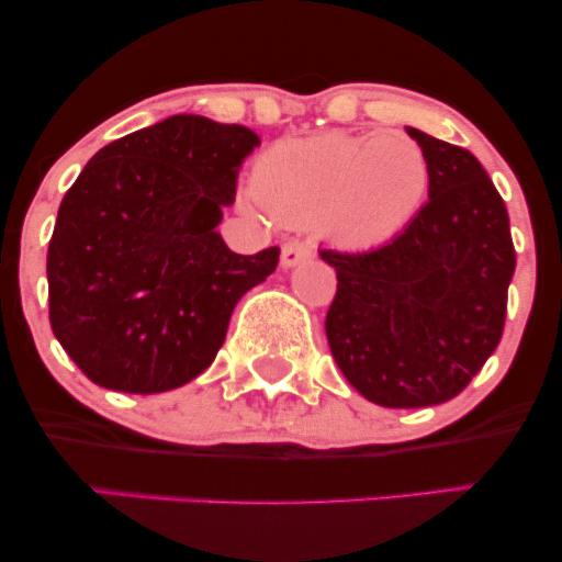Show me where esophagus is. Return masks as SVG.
Instances as JSON below:
<instances>
[{"label":"esophagus","instance_id":"1","mask_svg":"<svg viewBox=\"0 0 562 562\" xmlns=\"http://www.w3.org/2000/svg\"><path fill=\"white\" fill-rule=\"evenodd\" d=\"M308 256H312V245L301 240H290L282 245V267H295V263L308 259Z\"/></svg>","mask_w":562,"mask_h":562}]
</instances>
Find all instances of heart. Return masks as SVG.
<instances>
[{
	"mask_svg": "<svg viewBox=\"0 0 562 562\" xmlns=\"http://www.w3.org/2000/svg\"><path fill=\"white\" fill-rule=\"evenodd\" d=\"M428 158L406 134H322L280 142L259 158L254 195L293 227L325 224L340 243L370 248L391 240L428 192Z\"/></svg>",
	"mask_w": 562,
	"mask_h": 562,
	"instance_id": "1",
	"label": "heart"
}]
</instances>
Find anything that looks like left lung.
<instances>
[{
	"label": "left lung",
	"mask_w": 562,
	"mask_h": 562,
	"mask_svg": "<svg viewBox=\"0 0 562 562\" xmlns=\"http://www.w3.org/2000/svg\"><path fill=\"white\" fill-rule=\"evenodd\" d=\"M428 158V203L380 248H322L338 288L325 333L364 398L415 409L454 398L499 346L515 272L505 200L465 147L406 128Z\"/></svg>",
	"instance_id": "1"
}]
</instances>
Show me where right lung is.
Here are the masks:
<instances>
[{
	"label": "right lung",
	"instance_id": "right-lung-1",
	"mask_svg": "<svg viewBox=\"0 0 562 562\" xmlns=\"http://www.w3.org/2000/svg\"><path fill=\"white\" fill-rule=\"evenodd\" d=\"M259 142L171 115L102 147L70 184L47 250L49 325L92 383L160 393L214 362L232 308L280 261L216 232Z\"/></svg>",
	"mask_w": 562,
	"mask_h": 562
}]
</instances>
